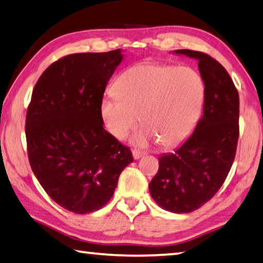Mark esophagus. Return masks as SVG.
<instances>
[{"label":"esophagus","mask_w":263,"mask_h":263,"mask_svg":"<svg viewBox=\"0 0 263 263\" xmlns=\"http://www.w3.org/2000/svg\"><path fill=\"white\" fill-rule=\"evenodd\" d=\"M145 154H146V152H144V151H138V149L132 151V157L135 160H139L140 158L144 157Z\"/></svg>","instance_id":"obj_1"}]
</instances>
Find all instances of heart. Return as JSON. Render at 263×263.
<instances>
[{"mask_svg": "<svg viewBox=\"0 0 263 263\" xmlns=\"http://www.w3.org/2000/svg\"><path fill=\"white\" fill-rule=\"evenodd\" d=\"M115 90L101 102L104 126L122 140L136 128L140 116L145 127L132 139L139 146L157 140L162 147L182 144L197 125L205 99V86L194 69L152 62L125 70Z\"/></svg>", "mask_w": 263, "mask_h": 263, "instance_id": "obj_1", "label": "heart"}]
</instances>
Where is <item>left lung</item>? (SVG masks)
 I'll return each mask as SVG.
<instances>
[{"mask_svg":"<svg viewBox=\"0 0 263 263\" xmlns=\"http://www.w3.org/2000/svg\"><path fill=\"white\" fill-rule=\"evenodd\" d=\"M174 54L198 61L205 86L203 116L174 153L159 157V171L148 185L163 210L189 213L213 197L234 161L239 138V95L226 69L210 55L191 50Z\"/></svg>","mask_w":263,"mask_h":263,"instance_id":"1","label":"left lung"}]
</instances>
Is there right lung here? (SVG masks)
I'll use <instances>...</instances> for the list:
<instances>
[{"instance_id":"right-lung-1","label":"right lung","mask_w":263,"mask_h":263,"mask_svg":"<svg viewBox=\"0 0 263 263\" xmlns=\"http://www.w3.org/2000/svg\"><path fill=\"white\" fill-rule=\"evenodd\" d=\"M124 54L75 53L48 67L35 83L26 112L30 166L47 195L70 212L103 208L131 151L103 127L101 102Z\"/></svg>"}]
</instances>
